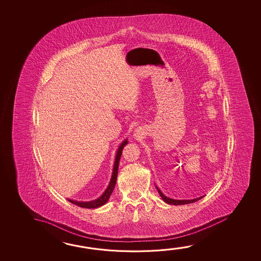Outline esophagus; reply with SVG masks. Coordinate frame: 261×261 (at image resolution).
I'll use <instances>...</instances> for the list:
<instances>
[{"mask_svg":"<svg viewBox=\"0 0 261 261\" xmlns=\"http://www.w3.org/2000/svg\"><path fill=\"white\" fill-rule=\"evenodd\" d=\"M142 130L141 129L137 128L136 131H135V137H137V138H140L141 137Z\"/></svg>","mask_w":261,"mask_h":261,"instance_id":"obj_1","label":"esophagus"}]
</instances>
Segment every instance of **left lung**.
<instances>
[{
	"mask_svg": "<svg viewBox=\"0 0 261 261\" xmlns=\"http://www.w3.org/2000/svg\"><path fill=\"white\" fill-rule=\"evenodd\" d=\"M156 189H158V193H159V195H160V197H162L163 200L165 201V202L167 203V204H169V205H186V204H190V203L197 202V200H199V199H201L202 197H204V196H203V197H197V198H195V199H188V200H177V199H172V198L166 197V196L161 192V190H160L158 187H156Z\"/></svg>",
	"mask_w": 261,
	"mask_h": 261,
	"instance_id": "8db88e82",
	"label": "left lung"
}]
</instances>
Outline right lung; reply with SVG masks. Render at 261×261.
I'll return each mask as SVG.
<instances>
[{
    "mask_svg": "<svg viewBox=\"0 0 261 261\" xmlns=\"http://www.w3.org/2000/svg\"><path fill=\"white\" fill-rule=\"evenodd\" d=\"M128 142L127 139H125L123 143L120 145L116 153V160H115V165H114V169H113V174H112L111 180L110 183L108 185L106 191L103 192V195L101 197H98L97 199H94L93 201H89V202H82V201L72 200V199H68L71 203H73L74 205H78L80 207H84V208H96L101 205H105L107 203L109 197L111 196L112 192L115 188L116 186V178H117V172H118V166H119L120 158L122 155V151L124 148V145H126Z\"/></svg>",
    "mask_w": 261,
    "mask_h": 261,
    "instance_id": "right-lung-1",
    "label": "right lung"
}]
</instances>
